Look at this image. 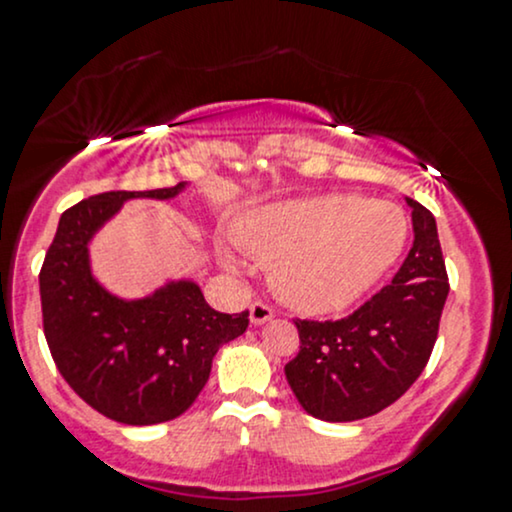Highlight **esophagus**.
Masks as SVG:
<instances>
[{
  "instance_id": "obj_1",
  "label": "esophagus",
  "mask_w": 512,
  "mask_h": 512,
  "mask_svg": "<svg viewBox=\"0 0 512 512\" xmlns=\"http://www.w3.org/2000/svg\"><path fill=\"white\" fill-rule=\"evenodd\" d=\"M274 317V307L262 303V300H255V303L250 305V322L252 324H264L269 322V319Z\"/></svg>"
}]
</instances>
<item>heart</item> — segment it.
<instances>
[{"label":"heart","mask_w":512,"mask_h":512,"mask_svg":"<svg viewBox=\"0 0 512 512\" xmlns=\"http://www.w3.org/2000/svg\"><path fill=\"white\" fill-rule=\"evenodd\" d=\"M408 236L403 212L360 195L326 193L250 209L238 240L257 260L274 264V288L305 315L350 307L398 260ZM226 267L243 269L233 252Z\"/></svg>","instance_id":"b5f03b06"}]
</instances>
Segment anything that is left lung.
I'll list each match as a JSON object with an SVG mask.
<instances>
[{
	"label": "left lung",
	"mask_w": 512,
	"mask_h": 512,
	"mask_svg": "<svg viewBox=\"0 0 512 512\" xmlns=\"http://www.w3.org/2000/svg\"><path fill=\"white\" fill-rule=\"evenodd\" d=\"M405 200L415 240L389 286L336 322L295 319L300 350L286 365V379L317 420L377 415L415 384L432 355L448 298L446 262L434 214Z\"/></svg>",
	"instance_id": "left-lung-1"
}]
</instances>
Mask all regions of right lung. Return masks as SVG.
<instances>
[{
    "label": "right lung",
    "mask_w": 512,
    "mask_h": 512,
    "mask_svg": "<svg viewBox=\"0 0 512 512\" xmlns=\"http://www.w3.org/2000/svg\"><path fill=\"white\" fill-rule=\"evenodd\" d=\"M183 188L80 200L61 214L40 269L42 326L61 377L90 408L133 427L183 415L207 384L217 350L248 329V310H212L195 281H169L147 298L123 300L90 272V240L123 202L169 200Z\"/></svg>",
    "instance_id": "1"
}]
</instances>
